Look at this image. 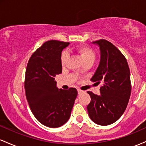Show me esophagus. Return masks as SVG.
I'll use <instances>...</instances> for the list:
<instances>
[{"instance_id":"1","label":"esophagus","mask_w":146,"mask_h":146,"mask_svg":"<svg viewBox=\"0 0 146 146\" xmlns=\"http://www.w3.org/2000/svg\"><path fill=\"white\" fill-rule=\"evenodd\" d=\"M78 94L79 95H81V94H82V93H84V91H83V90L79 89V88L78 89Z\"/></svg>"}]
</instances>
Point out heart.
Returning a JSON list of instances; mask_svg holds the SVG:
<instances>
[{"label": "heart", "mask_w": 146, "mask_h": 146, "mask_svg": "<svg viewBox=\"0 0 146 146\" xmlns=\"http://www.w3.org/2000/svg\"><path fill=\"white\" fill-rule=\"evenodd\" d=\"M76 51L80 54L83 62L88 61V60H95V53L91 48L88 46H80L76 48ZM68 58V51H64L61 54V64L62 65H64L66 64Z\"/></svg>", "instance_id": "b5f03b06"}]
</instances>
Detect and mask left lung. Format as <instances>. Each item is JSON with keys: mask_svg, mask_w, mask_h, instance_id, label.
<instances>
[{"mask_svg": "<svg viewBox=\"0 0 146 146\" xmlns=\"http://www.w3.org/2000/svg\"><path fill=\"white\" fill-rule=\"evenodd\" d=\"M100 47V64L93 82H102L100 95L88 91L91 101L87 106L88 115L94 123L108 125L115 122L124 113L130 93V73L127 60L121 51L110 42H93Z\"/></svg>", "mask_w": 146, "mask_h": 146, "instance_id": "8db88e82", "label": "left lung"}]
</instances>
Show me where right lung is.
<instances>
[{
    "mask_svg": "<svg viewBox=\"0 0 146 146\" xmlns=\"http://www.w3.org/2000/svg\"><path fill=\"white\" fill-rule=\"evenodd\" d=\"M69 44L58 40L46 42L31 56L27 66L25 88L31 112L40 123L58 128L69 119L76 88L59 89L55 77L62 71L61 54Z\"/></svg>",
    "mask_w": 146,
    "mask_h": 146,
    "instance_id": "add662e5",
    "label": "right lung"
}]
</instances>
